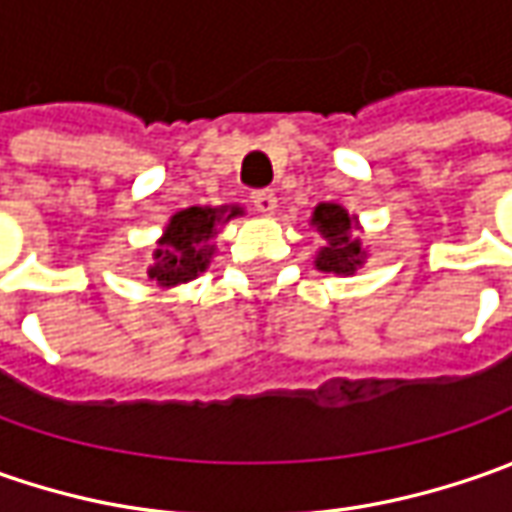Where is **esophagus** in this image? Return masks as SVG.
<instances>
[{
    "label": "esophagus",
    "instance_id": "esophagus-1",
    "mask_svg": "<svg viewBox=\"0 0 512 512\" xmlns=\"http://www.w3.org/2000/svg\"><path fill=\"white\" fill-rule=\"evenodd\" d=\"M253 205H256L259 213L273 216V213H276V207H279V202H276V193H273V190H256V193H253Z\"/></svg>",
    "mask_w": 512,
    "mask_h": 512
}]
</instances>
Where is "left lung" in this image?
<instances>
[{
    "label": "left lung",
    "instance_id": "8db88e82",
    "mask_svg": "<svg viewBox=\"0 0 512 512\" xmlns=\"http://www.w3.org/2000/svg\"><path fill=\"white\" fill-rule=\"evenodd\" d=\"M310 227L325 239V245L316 250L313 265L322 273H336V276H353L359 267L367 262V245L359 236V216L347 213V207L336 202H319L313 207Z\"/></svg>",
    "mask_w": 512,
    "mask_h": 512
}]
</instances>
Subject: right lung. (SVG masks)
I'll return each mask as SVG.
<instances>
[{
    "label": "right lung",
    "instance_id": "obj_1",
    "mask_svg": "<svg viewBox=\"0 0 512 512\" xmlns=\"http://www.w3.org/2000/svg\"><path fill=\"white\" fill-rule=\"evenodd\" d=\"M236 216H245V207L196 205L173 213L153 247V265L148 267L150 279L170 290L202 276L210 267V259L216 256V230Z\"/></svg>",
    "mask_w": 512,
    "mask_h": 512
}]
</instances>
